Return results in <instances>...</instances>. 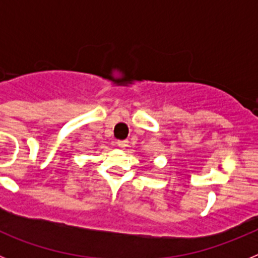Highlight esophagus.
I'll return each mask as SVG.
<instances>
[{"label": "esophagus", "mask_w": 258, "mask_h": 258, "mask_svg": "<svg viewBox=\"0 0 258 258\" xmlns=\"http://www.w3.org/2000/svg\"><path fill=\"white\" fill-rule=\"evenodd\" d=\"M127 141L126 140H122V141H117V146L120 147V149H125V147H127Z\"/></svg>", "instance_id": "esophagus-1"}]
</instances>
